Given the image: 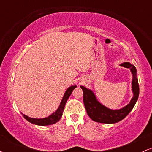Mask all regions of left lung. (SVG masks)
I'll return each instance as SVG.
<instances>
[{"label": "left lung", "mask_w": 152, "mask_h": 152, "mask_svg": "<svg viewBox=\"0 0 152 152\" xmlns=\"http://www.w3.org/2000/svg\"><path fill=\"white\" fill-rule=\"evenodd\" d=\"M120 66L129 69L133 76L132 82L133 97L131 99L130 102L124 107L120 109H110L97 100L95 94L91 90L88 89L84 86H80L83 90V104L86 108L87 114L94 121L103 124L117 123L124 119L129 114L135 105L136 102H137L139 94V86L137 78V69L135 66L129 62L122 63L120 64Z\"/></svg>", "instance_id": "obj_1"}]
</instances>
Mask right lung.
Segmentation results:
<instances>
[{
    "mask_svg": "<svg viewBox=\"0 0 152 152\" xmlns=\"http://www.w3.org/2000/svg\"><path fill=\"white\" fill-rule=\"evenodd\" d=\"M76 87H77L76 86H71L66 89L65 93H64V96H63L60 105L58 106V109H57L55 112H53L51 115L48 116V117L43 118H34L29 117V116H26L25 114H22V115L28 121L31 122V123L34 124L38 125V126H48V125H52L53 124H56L61 119V118L63 111H64V107H65L66 105V103L67 102L68 99H69V96H71L73 91H74V88H76Z\"/></svg>",
    "mask_w": 152,
    "mask_h": 152,
    "instance_id": "1",
    "label": "right lung"
}]
</instances>
